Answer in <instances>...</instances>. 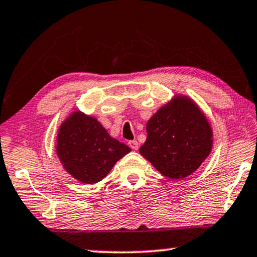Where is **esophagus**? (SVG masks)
<instances>
[{
    "mask_svg": "<svg viewBox=\"0 0 257 257\" xmlns=\"http://www.w3.org/2000/svg\"><path fill=\"white\" fill-rule=\"evenodd\" d=\"M129 147L133 150H139V143H137V141H129Z\"/></svg>",
    "mask_w": 257,
    "mask_h": 257,
    "instance_id": "obj_1",
    "label": "esophagus"
}]
</instances>
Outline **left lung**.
I'll return each mask as SVG.
<instances>
[{
  "label": "left lung",
  "mask_w": 257,
  "mask_h": 257,
  "mask_svg": "<svg viewBox=\"0 0 257 257\" xmlns=\"http://www.w3.org/2000/svg\"><path fill=\"white\" fill-rule=\"evenodd\" d=\"M140 153L170 179H185L208 158L213 147L211 124L193 99L175 94L147 123Z\"/></svg>",
  "instance_id": "8db88e82"
}]
</instances>
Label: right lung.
Segmentation results:
<instances>
[{"label": "right lung", "mask_w": 257, "mask_h": 257, "mask_svg": "<svg viewBox=\"0 0 257 257\" xmlns=\"http://www.w3.org/2000/svg\"><path fill=\"white\" fill-rule=\"evenodd\" d=\"M55 149L64 170L87 185L101 181L117 160L130 152V148L113 139L97 118L79 109L61 123Z\"/></svg>", "instance_id": "1"}]
</instances>
